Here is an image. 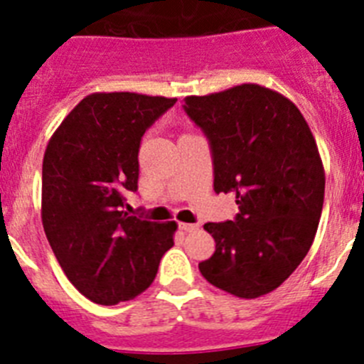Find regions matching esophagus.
<instances>
[{
  "instance_id": "1",
  "label": "esophagus",
  "mask_w": 364,
  "mask_h": 364,
  "mask_svg": "<svg viewBox=\"0 0 364 364\" xmlns=\"http://www.w3.org/2000/svg\"><path fill=\"white\" fill-rule=\"evenodd\" d=\"M178 228L182 231H186V233H191V231L198 230L197 224H188V222H178Z\"/></svg>"
}]
</instances>
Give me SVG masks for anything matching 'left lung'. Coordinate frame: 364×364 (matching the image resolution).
Returning a JSON list of instances; mask_svg holds the SVG:
<instances>
[{
  "label": "left lung",
  "mask_w": 364,
  "mask_h": 364,
  "mask_svg": "<svg viewBox=\"0 0 364 364\" xmlns=\"http://www.w3.org/2000/svg\"><path fill=\"white\" fill-rule=\"evenodd\" d=\"M184 111L213 153V188L235 193V220L208 222L215 253L198 269L240 299L282 284L310 252L324 202V167L315 138L281 92L242 83L188 96Z\"/></svg>",
  "instance_id": "1"
}]
</instances>
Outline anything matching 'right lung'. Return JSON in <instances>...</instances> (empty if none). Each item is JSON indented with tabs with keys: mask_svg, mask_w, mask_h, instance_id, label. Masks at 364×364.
<instances>
[{
	"mask_svg": "<svg viewBox=\"0 0 364 364\" xmlns=\"http://www.w3.org/2000/svg\"><path fill=\"white\" fill-rule=\"evenodd\" d=\"M176 98L95 92L60 124L45 149L41 222L58 262L89 301L112 306L146 291L173 246L176 222L122 211L138 189V151L147 127Z\"/></svg>",
	"mask_w": 364,
	"mask_h": 364,
	"instance_id": "obj_1",
	"label": "right lung"
}]
</instances>
